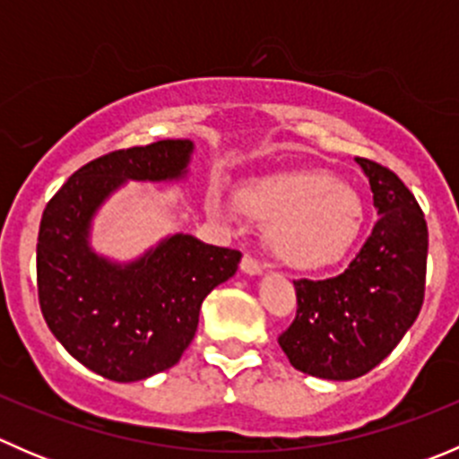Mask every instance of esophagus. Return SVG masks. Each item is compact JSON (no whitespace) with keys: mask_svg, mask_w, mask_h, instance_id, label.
I'll list each match as a JSON object with an SVG mask.
<instances>
[{"mask_svg":"<svg viewBox=\"0 0 459 459\" xmlns=\"http://www.w3.org/2000/svg\"><path fill=\"white\" fill-rule=\"evenodd\" d=\"M242 271L247 273V275H259V273L264 271V266L259 264V259H255L253 255H244L242 257Z\"/></svg>","mask_w":459,"mask_h":459,"instance_id":"obj_1","label":"esophagus"}]
</instances>
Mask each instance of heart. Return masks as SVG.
Masks as SVG:
<instances>
[{"instance_id":"obj_1","label":"heart","mask_w":459,"mask_h":459,"mask_svg":"<svg viewBox=\"0 0 459 459\" xmlns=\"http://www.w3.org/2000/svg\"><path fill=\"white\" fill-rule=\"evenodd\" d=\"M221 212L220 202H212ZM247 215L268 221V247L293 268L337 264L355 247L364 226L358 193L324 170H284L255 179L239 193Z\"/></svg>"}]
</instances>
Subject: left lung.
<instances>
[{"instance_id":"left-lung-1","label":"left lung","mask_w":459,"mask_h":459,"mask_svg":"<svg viewBox=\"0 0 459 459\" xmlns=\"http://www.w3.org/2000/svg\"><path fill=\"white\" fill-rule=\"evenodd\" d=\"M379 220L342 275L295 280L298 313L277 337L298 371L355 379L377 367L413 326L424 302L429 229L413 193L386 166L355 157Z\"/></svg>"}]
</instances>
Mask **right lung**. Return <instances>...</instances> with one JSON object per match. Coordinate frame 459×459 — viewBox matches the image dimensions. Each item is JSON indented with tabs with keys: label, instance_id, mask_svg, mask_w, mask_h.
Instances as JSON below:
<instances>
[{
	"label": "right lung",
	"instance_id": "add662e5",
	"mask_svg": "<svg viewBox=\"0 0 459 459\" xmlns=\"http://www.w3.org/2000/svg\"><path fill=\"white\" fill-rule=\"evenodd\" d=\"M193 142L161 140L88 161L46 204L37 235L41 316L64 349L113 382L175 367L193 342L204 298L235 275L242 253L178 233L131 264L88 247L97 208L126 179L166 182L186 173Z\"/></svg>",
	"mask_w": 459,
	"mask_h": 459
}]
</instances>
